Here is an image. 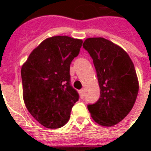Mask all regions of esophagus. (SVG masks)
Returning a JSON list of instances; mask_svg holds the SVG:
<instances>
[{"label": "esophagus", "mask_w": 151, "mask_h": 151, "mask_svg": "<svg viewBox=\"0 0 151 151\" xmlns=\"http://www.w3.org/2000/svg\"><path fill=\"white\" fill-rule=\"evenodd\" d=\"M80 96L81 99H83V98H84V96H85V90L84 89L80 90Z\"/></svg>", "instance_id": "esophagus-1"}]
</instances>
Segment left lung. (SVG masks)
I'll list each match as a JSON object with an SVG mask.
<instances>
[{
    "label": "left lung",
    "mask_w": 151,
    "mask_h": 151,
    "mask_svg": "<svg viewBox=\"0 0 151 151\" xmlns=\"http://www.w3.org/2000/svg\"><path fill=\"white\" fill-rule=\"evenodd\" d=\"M83 47L93 59L100 88L99 100L88 109L99 124L115 125L129 114L138 95L133 63L123 48L103 37L87 38Z\"/></svg>",
    "instance_id": "left-lung-1"
}]
</instances>
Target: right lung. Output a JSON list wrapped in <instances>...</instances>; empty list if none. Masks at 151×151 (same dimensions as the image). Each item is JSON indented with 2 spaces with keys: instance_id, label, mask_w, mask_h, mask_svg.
Returning <instances> with one entry per match:
<instances>
[{
  "instance_id": "1",
  "label": "right lung",
  "mask_w": 151,
  "mask_h": 151,
  "mask_svg": "<svg viewBox=\"0 0 151 151\" xmlns=\"http://www.w3.org/2000/svg\"><path fill=\"white\" fill-rule=\"evenodd\" d=\"M82 40L54 36L43 41L29 54L21 69L26 107L41 124L59 129L67 123L79 99L70 85V66Z\"/></svg>"
}]
</instances>
